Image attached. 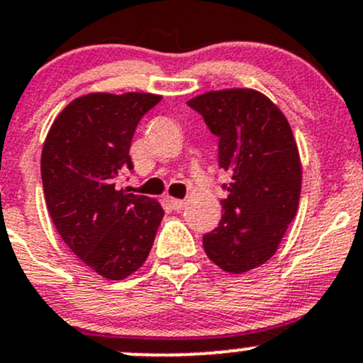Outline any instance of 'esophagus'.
Wrapping results in <instances>:
<instances>
[{
    "label": "esophagus",
    "mask_w": 363,
    "mask_h": 363,
    "mask_svg": "<svg viewBox=\"0 0 363 363\" xmlns=\"http://www.w3.org/2000/svg\"><path fill=\"white\" fill-rule=\"evenodd\" d=\"M169 203L174 211H182L186 207V201L184 200H177V198H169Z\"/></svg>",
    "instance_id": "34e87169"
}]
</instances>
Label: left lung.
Segmentation results:
<instances>
[{"mask_svg":"<svg viewBox=\"0 0 363 363\" xmlns=\"http://www.w3.org/2000/svg\"><path fill=\"white\" fill-rule=\"evenodd\" d=\"M188 104L219 137V167L230 174L219 226L203 236L205 254L223 272L247 273L273 257L296 217L303 169L292 128L252 89L212 90Z\"/></svg>","mask_w":363,"mask_h":363,"instance_id":"obj_1","label":"left lung"}]
</instances>
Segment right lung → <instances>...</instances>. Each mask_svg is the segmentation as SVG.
<instances>
[{
    "instance_id": "obj_1",
    "label": "right lung",
    "mask_w": 363,
    "mask_h": 363,
    "mask_svg": "<svg viewBox=\"0 0 363 363\" xmlns=\"http://www.w3.org/2000/svg\"><path fill=\"white\" fill-rule=\"evenodd\" d=\"M160 101L144 91L82 95L53 120L41 151L45 200L60 238L108 280L144 264L165 213L160 201L116 186L133 169L128 151L140 118Z\"/></svg>"
}]
</instances>
